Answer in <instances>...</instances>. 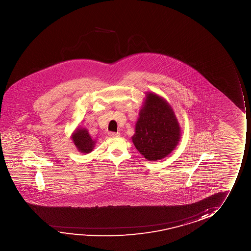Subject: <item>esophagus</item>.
<instances>
[{"mask_svg": "<svg viewBox=\"0 0 251 251\" xmlns=\"http://www.w3.org/2000/svg\"><path fill=\"white\" fill-rule=\"evenodd\" d=\"M109 135L110 137H117V136L120 135V133L119 132H110Z\"/></svg>", "mask_w": 251, "mask_h": 251, "instance_id": "34e87169", "label": "esophagus"}]
</instances>
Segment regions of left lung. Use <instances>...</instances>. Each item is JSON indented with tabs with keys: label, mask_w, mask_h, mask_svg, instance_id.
I'll list each match as a JSON object with an SVG mask.
<instances>
[{
	"label": "left lung",
	"mask_w": 251,
	"mask_h": 251,
	"mask_svg": "<svg viewBox=\"0 0 251 251\" xmlns=\"http://www.w3.org/2000/svg\"><path fill=\"white\" fill-rule=\"evenodd\" d=\"M180 139V127L168 103L153 93L147 96L140 112L132 141L138 151L150 161L165 158Z\"/></svg>",
	"instance_id": "8db88e82"
}]
</instances>
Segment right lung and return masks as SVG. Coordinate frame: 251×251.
Here are the masks:
<instances>
[{
  "label": "right lung",
  "instance_id": "add662e5",
  "mask_svg": "<svg viewBox=\"0 0 251 251\" xmlns=\"http://www.w3.org/2000/svg\"><path fill=\"white\" fill-rule=\"evenodd\" d=\"M73 141L79 151L84 153H89L94 148V141L91 139L88 132L84 128H77L75 133L73 134Z\"/></svg>",
  "mask_w": 251,
  "mask_h": 251
}]
</instances>
